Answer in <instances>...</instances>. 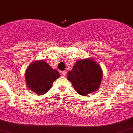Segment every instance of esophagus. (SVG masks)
<instances>
[{
	"instance_id": "esophagus-1",
	"label": "esophagus",
	"mask_w": 133,
	"mask_h": 133,
	"mask_svg": "<svg viewBox=\"0 0 133 133\" xmlns=\"http://www.w3.org/2000/svg\"><path fill=\"white\" fill-rule=\"evenodd\" d=\"M61 73L64 77H65V75H66V71H63L61 72Z\"/></svg>"
}]
</instances>
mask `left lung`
Wrapping results in <instances>:
<instances>
[{"label": "left lung", "instance_id": "1", "mask_svg": "<svg viewBox=\"0 0 133 133\" xmlns=\"http://www.w3.org/2000/svg\"><path fill=\"white\" fill-rule=\"evenodd\" d=\"M102 77L101 67L91 58L77 61L72 70L68 73V79L81 95L96 91L101 84Z\"/></svg>", "mask_w": 133, "mask_h": 133}]
</instances>
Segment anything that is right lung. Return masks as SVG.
<instances>
[{"instance_id": "1", "label": "right lung", "mask_w": 133, "mask_h": 133, "mask_svg": "<svg viewBox=\"0 0 133 133\" xmlns=\"http://www.w3.org/2000/svg\"><path fill=\"white\" fill-rule=\"evenodd\" d=\"M60 77L58 71L52 69L44 60L32 62L25 71L26 85L30 90L38 95L46 94L54 81Z\"/></svg>"}]
</instances>
